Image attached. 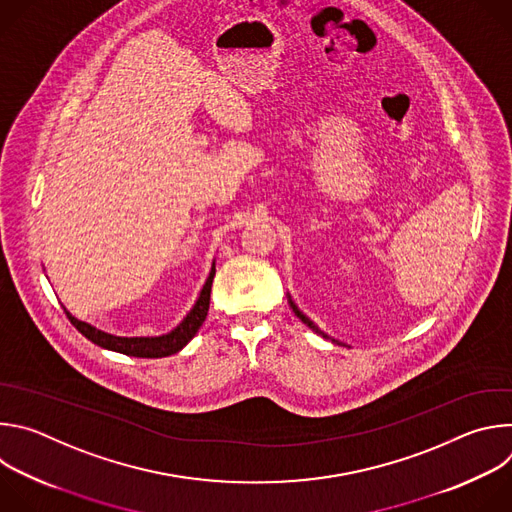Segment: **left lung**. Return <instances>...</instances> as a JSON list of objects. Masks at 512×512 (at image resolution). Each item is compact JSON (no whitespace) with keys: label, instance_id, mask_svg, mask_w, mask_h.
Returning <instances> with one entry per match:
<instances>
[{"label":"left lung","instance_id":"1","mask_svg":"<svg viewBox=\"0 0 512 512\" xmlns=\"http://www.w3.org/2000/svg\"><path fill=\"white\" fill-rule=\"evenodd\" d=\"M287 300H289V306H291V310H294V314H296V316H298V318H300V320H302L306 326H310V328H312L316 334H320L322 338H328V340H332L334 344H342V342H338V340L330 338L328 334H324V332H322V330H320V328H318V326H316V324H314V322H312V320H310V318H308L304 312H300V308L294 304V300H291V296H287Z\"/></svg>","mask_w":512,"mask_h":512}]
</instances>
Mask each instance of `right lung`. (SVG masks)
<instances>
[{"label": "right lung", "instance_id": "add662e5", "mask_svg": "<svg viewBox=\"0 0 512 512\" xmlns=\"http://www.w3.org/2000/svg\"><path fill=\"white\" fill-rule=\"evenodd\" d=\"M214 261L210 267V273L200 289L198 300L194 302L192 310L186 314V318L168 334L162 336H135V338H127V336H113L107 334L87 322L77 320L72 316L66 308V318L70 320V324L75 326L85 338H89L93 344L113 350V352H121L127 356H139V358H162V356H170L176 354L178 350H182L198 332V328L202 326V322L206 320L208 314V304H210V287H212V279H214Z\"/></svg>", "mask_w": 512, "mask_h": 512}]
</instances>
